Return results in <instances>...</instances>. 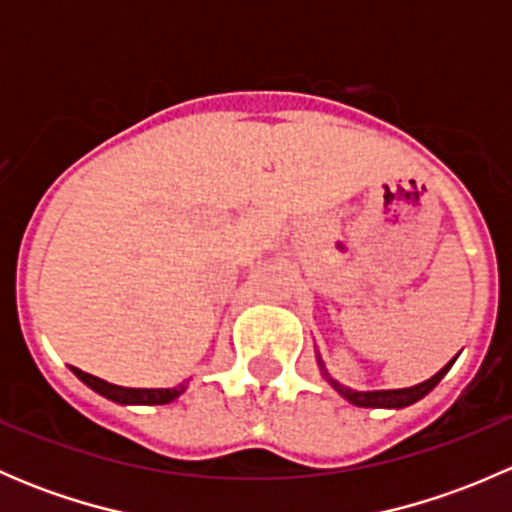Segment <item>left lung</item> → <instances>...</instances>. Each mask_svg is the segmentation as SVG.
Listing matches in <instances>:
<instances>
[{"instance_id": "left-lung-1", "label": "left lung", "mask_w": 512, "mask_h": 512, "mask_svg": "<svg viewBox=\"0 0 512 512\" xmlns=\"http://www.w3.org/2000/svg\"><path fill=\"white\" fill-rule=\"evenodd\" d=\"M458 359V354L453 356L451 361H448L446 366H443L438 374H433L431 379L421 381V384L416 386H409V389H376V391H356V389H349V386L339 384L337 379H332V374L327 371V366H324L322 361V354L317 352V364H319V371H322L324 379L332 384V389L337 391L342 399H347L349 404L359 406V409H406V406L416 404V401H421L423 396L428 394V391L436 389L438 381L443 379V376L448 374V369L453 366V361Z\"/></svg>"}]
</instances>
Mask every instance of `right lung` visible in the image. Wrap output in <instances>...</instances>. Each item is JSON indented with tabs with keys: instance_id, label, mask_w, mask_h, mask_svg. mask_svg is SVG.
I'll return each instance as SVG.
<instances>
[{
	"instance_id": "add662e5",
	"label": "right lung",
	"mask_w": 512,
	"mask_h": 512,
	"mask_svg": "<svg viewBox=\"0 0 512 512\" xmlns=\"http://www.w3.org/2000/svg\"><path fill=\"white\" fill-rule=\"evenodd\" d=\"M71 371L76 374V379L84 381V384L89 386L91 391H96L98 396L121 406H163L178 399V396L188 389V384L170 386V389H128V386L108 384V381L98 379L94 374H86V371L76 369V366H71Z\"/></svg>"
}]
</instances>
